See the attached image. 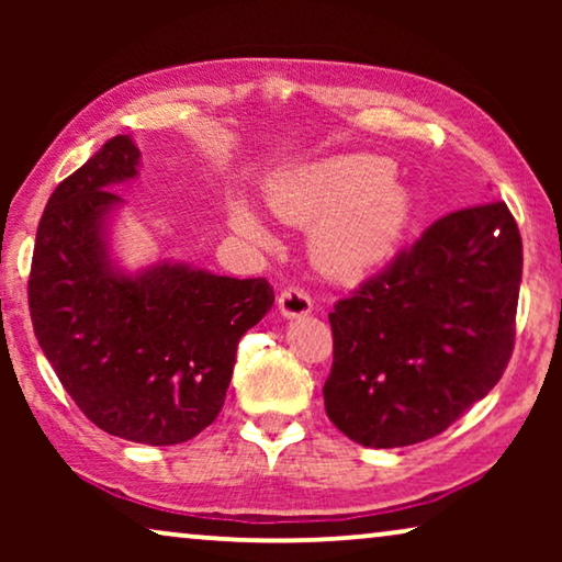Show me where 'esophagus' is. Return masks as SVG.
Instances as JSON below:
<instances>
[{"mask_svg":"<svg viewBox=\"0 0 562 562\" xmlns=\"http://www.w3.org/2000/svg\"><path fill=\"white\" fill-rule=\"evenodd\" d=\"M279 312L286 319H296V317H306L312 312V296L306 294L304 289L299 286H289L279 294Z\"/></svg>","mask_w":562,"mask_h":562,"instance_id":"1","label":"esophagus"}]
</instances>
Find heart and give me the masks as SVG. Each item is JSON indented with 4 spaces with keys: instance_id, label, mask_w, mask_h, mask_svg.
<instances>
[{
    "instance_id": "heart-1",
    "label": "heart",
    "mask_w": 562,
    "mask_h": 562,
    "mask_svg": "<svg viewBox=\"0 0 562 562\" xmlns=\"http://www.w3.org/2000/svg\"><path fill=\"white\" fill-rule=\"evenodd\" d=\"M268 202L281 220L312 225V256L335 276L373 271L394 256L409 227L412 199L386 158L350 153L276 176ZM229 227L250 243L271 240L248 199H233Z\"/></svg>"
}]
</instances>
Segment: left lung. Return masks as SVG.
<instances>
[{"label":"left lung","instance_id":"8db88e82","mask_svg":"<svg viewBox=\"0 0 562 562\" xmlns=\"http://www.w3.org/2000/svg\"><path fill=\"white\" fill-rule=\"evenodd\" d=\"M521 237L509 206L445 214L329 312L333 425L366 448L440 435L502 379L514 350Z\"/></svg>","mask_w":562,"mask_h":562}]
</instances>
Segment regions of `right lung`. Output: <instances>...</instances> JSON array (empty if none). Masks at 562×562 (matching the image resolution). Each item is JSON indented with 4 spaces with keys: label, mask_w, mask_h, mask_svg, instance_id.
I'll return each instance as SVG.
<instances>
[{
    "label": "right lung",
    "mask_w": 562,
    "mask_h": 562,
    "mask_svg": "<svg viewBox=\"0 0 562 562\" xmlns=\"http://www.w3.org/2000/svg\"><path fill=\"white\" fill-rule=\"evenodd\" d=\"M130 135L106 140L53 191L37 225L27 299L43 356L99 429L130 442L179 445L225 404L240 337L273 306L266 279H229L189 263L127 273L110 225L137 179Z\"/></svg>",
    "instance_id": "add662e5"
}]
</instances>
